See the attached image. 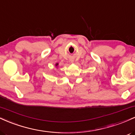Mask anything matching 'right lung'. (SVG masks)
I'll return each instance as SVG.
<instances>
[{"mask_svg": "<svg viewBox=\"0 0 135 135\" xmlns=\"http://www.w3.org/2000/svg\"><path fill=\"white\" fill-rule=\"evenodd\" d=\"M56 65H58V63H57V64H56Z\"/></svg>", "mask_w": 135, "mask_h": 135, "instance_id": "obj_1", "label": "right lung"}]
</instances>
